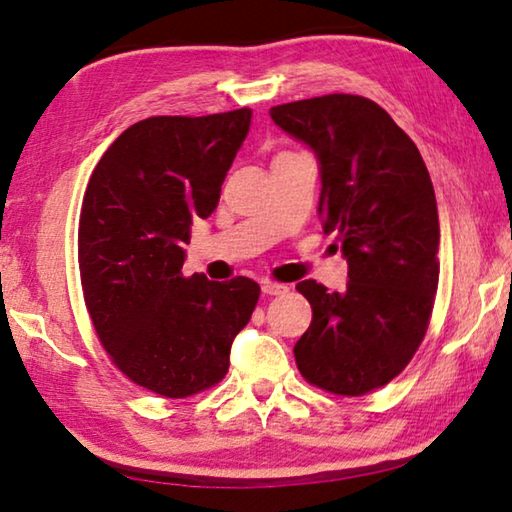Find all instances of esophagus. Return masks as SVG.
<instances>
[{"mask_svg": "<svg viewBox=\"0 0 512 512\" xmlns=\"http://www.w3.org/2000/svg\"><path fill=\"white\" fill-rule=\"evenodd\" d=\"M287 291H289L287 284H280V282H273V280L262 282V293H266V296H282V293H287Z\"/></svg>", "mask_w": 512, "mask_h": 512, "instance_id": "obj_1", "label": "esophagus"}]
</instances>
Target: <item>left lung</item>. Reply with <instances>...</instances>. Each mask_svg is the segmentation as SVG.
<instances>
[{"label":"left lung","mask_w":512,"mask_h":512,"mask_svg":"<svg viewBox=\"0 0 512 512\" xmlns=\"http://www.w3.org/2000/svg\"><path fill=\"white\" fill-rule=\"evenodd\" d=\"M320 167L318 216L339 232L348 287L298 284L314 318L293 348L309 384L366 395L400 375L420 348L438 289L436 194L418 146L375 101L325 94L271 108Z\"/></svg>","instance_id":"obj_1"}]
</instances>
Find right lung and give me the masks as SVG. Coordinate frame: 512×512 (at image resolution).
<instances>
[{
    "instance_id": "1",
    "label": "right lung",
    "mask_w": 512,
    "mask_h": 512,
    "mask_svg": "<svg viewBox=\"0 0 512 512\" xmlns=\"http://www.w3.org/2000/svg\"><path fill=\"white\" fill-rule=\"evenodd\" d=\"M253 110L149 117L126 128L94 167L79 221L85 307L124 375L162 397L225 377L259 284L183 275L189 232L219 205Z\"/></svg>"
}]
</instances>
